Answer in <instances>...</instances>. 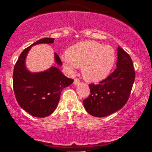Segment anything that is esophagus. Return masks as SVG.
Returning <instances> with one entry per match:
<instances>
[{
  "label": "esophagus",
  "instance_id": "obj_1",
  "mask_svg": "<svg viewBox=\"0 0 152 152\" xmlns=\"http://www.w3.org/2000/svg\"><path fill=\"white\" fill-rule=\"evenodd\" d=\"M80 83V81L78 79H77V78H75L74 81V84L75 85V86H76V85L79 84Z\"/></svg>",
  "mask_w": 152,
  "mask_h": 152
}]
</instances>
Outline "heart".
Masks as SVG:
<instances>
[{
  "instance_id": "b5f03b06",
  "label": "heart",
  "mask_w": 152,
  "mask_h": 152,
  "mask_svg": "<svg viewBox=\"0 0 152 152\" xmlns=\"http://www.w3.org/2000/svg\"><path fill=\"white\" fill-rule=\"evenodd\" d=\"M64 65L71 72L81 67V73L87 81L97 83L111 74L116 53L112 46L96 41H83L71 46L61 56Z\"/></svg>"
}]
</instances>
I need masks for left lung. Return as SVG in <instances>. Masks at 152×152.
Returning <instances> with one entry per match:
<instances>
[{
	"label": "left lung",
	"mask_w": 152,
	"mask_h": 152,
	"mask_svg": "<svg viewBox=\"0 0 152 152\" xmlns=\"http://www.w3.org/2000/svg\"><path fill=\"white\" fill-rule=\"evenodd\" d=\"M116 69L99 84L89 85L91 94L83 104L87 112L104 117L118 111L126 104L135 78L133 62L121 47L117 48Z\"/></svg>",
	"instance_id": "1"
}]
</instances>
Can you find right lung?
Segmentation results:
<instances>
[{
	"label": "right lung",
	"mask_w": 152,
	"mask_h": 152,
	"mask_svg": "<svg viewBox=\"0 0 152 152\" xmlns=\"http://www.w3.org/2000/svg\"><path fill=\"white\" fill-rule=\"evenodd\" d=\"M53 41L54 38H44L33 43L20 53L14 66L13 81L15 98L20 107L35 117L43 118L51 114L56 109L62 90L74 82L56 66L41 72H31L26 67V56L31 47L50 44ZM54 61L58 66H62L56 53Z\"/></svg>",
	"instance_id": "right-lung-1"
}]
</instances>
